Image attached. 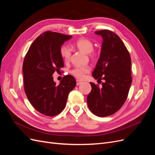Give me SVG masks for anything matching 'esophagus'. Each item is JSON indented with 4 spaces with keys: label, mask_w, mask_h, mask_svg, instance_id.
Segmentation results:
<instances>
[{
    "label": "esophagus",
    "mask_w": 155,
    "mask_h": 155,
    "mask_svg": "<svg viewBox=\"0 0 155 155\" xmlns=\"http://www.w3.org/2000/svg\"><path fill=\"white\" fill-rule=\"evenodd\" d=\"M81 83H82V81H80V80H76V85H81Z\"/></svg>",
    "instance_id": "1"
}]
</instances>
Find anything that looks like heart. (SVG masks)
<instances>
[{
  "label": "heart",
  "mask_w": 155,
  "mask_h": 155,
  "mask_svg": "<svg viewBox=\"0 0 155 155\" xmlns=\"http://www.w3.org/2000/svg\"><path fill=\"white\" fill-rule=\"evenodd\" d=\"M74 45L79 50H80L83 53L85 54H90L94 49L92 42L85 38L78 39L75 42ZM60 54L64 61H68L70 58V55H71V50L67 46H63L60 48ZM90 67L88 66L76 67L72 70L71 74L75 78L78 79H83L85 75L90 71Z\"/></svg>",
  "instance_id": "1"
}]
</instances>
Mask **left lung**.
<instances>
[{
  "instance_id": "8db88e82",
  "label": "left lung",
  "mask_w": 155,
  "mask_h": 155,
  "mask_svg": "<svg viewBox=\"0 0 155 155\" xmlns=\"http://www.w3.org/2000/svg\"><path fill=\"white\" fill-rule=\"evenodd\" d=\"M103 41L100 58L92 72L95 79L105 81L100 88L90 83L92 91L87 104L92 113L100 117L113 114L122 107L132 83L131 59L128 50L118 37L110 30L97 31Z\"/></svg>"
}]
</instances>
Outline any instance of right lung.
Segmentation results:
<instances>
[{"label":"right lung","mask_w":155,"mask_h":155,"mask_svg":"<svg viewBox=\"0 0 155 155\" xmlns=\"http://www.w3.org/2000/svg\"><path fill=\"white\" fill-rule=\"evenodd\" d=\"M72 36L48 31L33 42L22 66L25 91L30 104L40 113L54 116L66 106L68 94L76 85L71 75L56 85L52 76L64 67L60 48Z\"/></svg>","instance_id":"right-lung-1"}]
</instances>
